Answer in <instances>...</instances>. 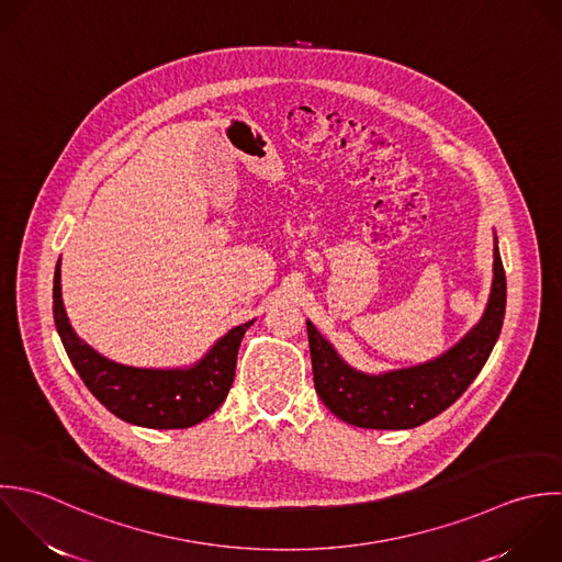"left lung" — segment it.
Here are the masks:
<instances>
[{"mask_svg": "<svg viewBox=\"0 0 562 562\" xmlns=\"http://www.w3.org/2000/svg\"><path fill=\"white\" fill-rule=\"evenodd\" d=\"M506 315V271L495 249V280L482 322L447 355L425 366L368 376L346 366L308 322L313 381L322 403L363 429H414L449 409L486 366Z\"/></svg>", "mask_w": 562, "mask_h": 562, "instance_id": "left-lung-1", "label": "left lung"}]
</instances>
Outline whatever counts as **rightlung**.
I'll return each mask as SVG.
<instances>
[{
    "label": "right lung",
    "instance_id": "add662e5",
    "mask_svg": "<svg viewBox=\"0 0 562 562\" xmlns=\"http://www.w3.org/2000/svg\"><path fill=\"white\" fill-rule=\"evenodd\" d=\"M60 260L54 271L52 311L65 352L87 390L117 418L148 429H186L225 401L236 372L238 346L247 328H232L205 359L190 370H142L113 363L82 344L71 330L60 300Z\"/></svg>",
    "mask_w": 562,
    "mask_h": 562
}]
</instances>
